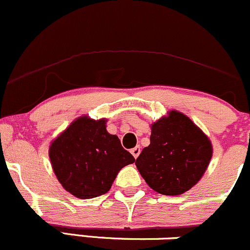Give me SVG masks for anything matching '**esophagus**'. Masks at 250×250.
I'll return each mask as SVG.
<instances>
[{
	"label": "esophagus",
	"mask_w": 250,
	"mask_h": 250,
	"mask_svg": "<svg viewBox=\"0 0 250 250\" xmlns=\"http://www.w3.org/2000/svg\"><path fill=\"white\" fill-rule=\"evenodd\" d=\"M130 153H131V154H133L134 158H135V159L138 158L139 154H140V146H136V147H134L133 149L130 150Z\"/></svg>",
	"instance_id": "obj_1"
}]
</instances>
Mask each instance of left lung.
Returning a JSON list of instances; mask_svg holds the SVG:
<instances>
[{"label":"left lung","mask_w":250,"mask_h":250,"mask_svg":"<svg viewBox=\"0 0 250 250\" xmlns=\"http://www.w3.org/2000/svg\"><path fill=\"white\" fill-rule=\"evenodd\" d=\"M150 144L136 159L140 174L150 188L178 196L201 180L212 158L210 139L193 121L178 110L150 125Z\"/></svg>","instance_id":"1"}]
</instances>
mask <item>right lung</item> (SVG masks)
I'll return each mask as SVG.
<instances>
[{"label": "right lung", "mask_w": 250, "mask_h": 250, "mask_svg": "<svg viewBox=\"0 0 250 250\" xmlns=\"http://www.w3.org/2000/svg\"><path fill=\"white\" fill-rule=\"evenodd\" d=\"M49 160L62 188L81 199L110 190L121 168L134 156L106 130V119L78 117L49 145Z\"/></svg>", "instance_id": "right-lung-1"}]
</instances>
